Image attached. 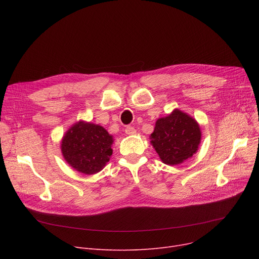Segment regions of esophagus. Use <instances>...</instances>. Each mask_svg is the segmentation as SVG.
I'll return each mask as SVG.
<instances>
[{
    "instance_id": "1",
    "label": "esophagus",
    "mask_w": 259,
    "mask_h": 259,
    "mask_svg": "<svg viewBox=\"0 0 259 259\" xmlns=\"http://www.w3.org/2000/svg\"><path fill=\"white\" fill-rule=\"evenodd\" d=\"M125 132H126V134H128V135H133V134L137 133V130H135L133 127L128 126V127H126Z\"/></svg>"
}]
</instances>
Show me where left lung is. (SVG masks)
Wrapping results in <instances>:
<instances>
[{
  "label": "left lung",
  "instance_id": "1",
  "mask_svg": "<svg viewBox=\"0 0 259 259\" xmlns=\"http://www.w3.org/2000/svg\"><path fill=\"white\" fill-rule=\"evenodd\" d=\"M150 140L160 160L166 165L174 166L196 153L201 141V131L195 118L180 109H174L169 115L156 120Z\"/></svg>",
  "mask_w": 259,
  "mask_h": 259
}]
</instances>
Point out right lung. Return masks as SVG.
Returning a JSON list of instances; mask_svg holds the SVG:
<instances>
[{"label": "right lung", "instance_id": "obj_1", "mask_svg": "<svg viewBox=\"0 0 259 259\" xmlns=\"http://www.w3.org/2000/svg\"><path fill=\"white\" fill-rule=\"evenodd\" d=\"M113 142L104 127L78 120L64 134L61 151L68 165L79 173L91 175L103 170L110 159Z\"/></svg>", "mask_w": 259, "mask_h": 259}]
</instances>
